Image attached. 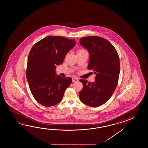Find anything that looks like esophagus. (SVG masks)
<instances>
[{
  "label": "esophagus",
  "instance_id": "1",
  "mask_svg": "<svg viewBox=\"0 0 148 148\" xmlns=\"http://www.w3.org/2000/svg\"><path fill=\"white\" fill-rule=\"evenodd\" d=\"M72 81L73 82H77L78 81V78L76 77H73Z\"/></svg>",
  "mask_w": 148,
  "mask_h": 148
}]
</instances>
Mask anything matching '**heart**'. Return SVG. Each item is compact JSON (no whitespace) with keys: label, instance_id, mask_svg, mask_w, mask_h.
Listing matches in <instances>:
<instances>
[{"label":"heart","instance_id":"heart-1","mask_svg":"<svg viewBox=\"0 0 148 148\" xmlns=\"http://www.w3.org/2000/svg\"><path fill=\"white\" fill-rule=\"evenodd\" d=\"M84 51H86L81 49V50H79L77 51V53H81V52H84Z\"/></svg>","mask_w":148,"mask_h":148}]
</instances>
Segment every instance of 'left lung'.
Masks as SVG:
<instances>
[{
    "instance_id": "1",
    "label": "left lung",
    "mask_w": 148,
    "mask_h": 148,
    "mask_svg": "<svg viewBox=\"0 0 148 148\" xmlns=\"http://www.w3.org/2000/svg\"><path fill=\"white\" fill-rule=\"evenodd\" d=\"M79 43L89 52L88 69L96 74L93 83L79 80L83 85L79 98L87 106L99 107L109 100L117 87L120 73L119 56L112 43L101 37L82 38Z\"/></svg>"
}]
</instances>
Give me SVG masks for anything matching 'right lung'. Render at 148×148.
<instances>
[{"mask_svg": "<svg viewBox=\"0 0 148 148\" xmlns=\"http://www.w3.org/2000/svg\"><path fill=\"white\" fill-rule=\"evenodd\" d=\"M75 40L63 36H49L34 45L28 56L26 76L34 99L43 106L50 107L62 101L65 89L72 83L70 77L56 74Z\"/></svg>", "mask_w": 148, "mask_h": 148, "instance_id": "right-lung-1", "label": "right lung"}]
</instances>
